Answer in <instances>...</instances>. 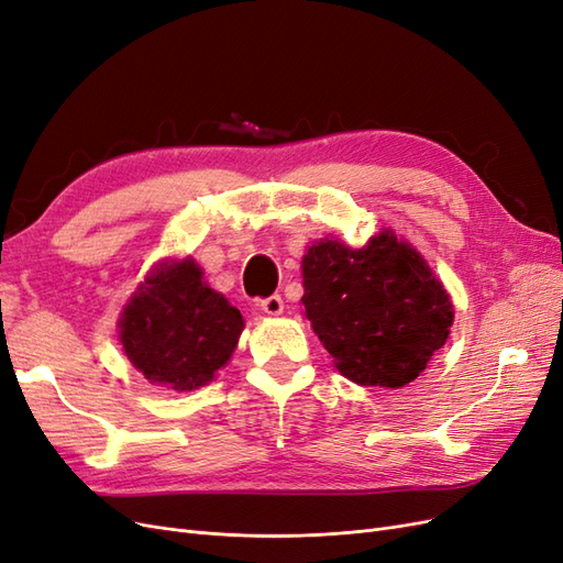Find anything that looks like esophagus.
<instances>
[{
    "label": "esophagus",
    "mask_w": 563,
    "mask_h": 563,
    "mask_svg": "<svg viewBox=\"0 0 563 563\" xmlns=\"http://www.w3.org/2000/svg\"><path fill=\"white\" fill-rule=\"evenodd\" d=\"M261 310H263L265 314H272V317L282 314V312H284V300H282V296L263 298V300H261Z\"/></svg>",
    "instance_id": "obj_1"
}]
</instances>
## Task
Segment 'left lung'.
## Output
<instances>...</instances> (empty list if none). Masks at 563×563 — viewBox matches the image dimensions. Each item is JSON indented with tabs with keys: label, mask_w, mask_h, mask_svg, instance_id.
Here are the masks:
<instances>
[{
	"label": "left lung",
	"mask_w": 563,
	"mask_h": 563,
	"mask_svg": "<svg viewBox=\"0 0 563 563\" xmlns=\"http://www.w3.org/2000/svg\"><path fill=\"white\" fill-rule=\"evenodd\" d=\"M302 288L305 317L335 368L356 385L413 383L451 333L444 284L391 230L362 249L319 240L302 255Z\"/></svg>",
	"instance_id": "1"
}]
</instances>
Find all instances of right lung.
<instances>
[{
	"mask_svg": "<svg viewBox=\"0 0 563 563\" xmlns=\"http://www.w3.org/2000/svg\"><path fill=\"white\" fill-rule=\"evenodd\" d=\"M242 312L192 261L159 263L119 317V343L143 376L176 391L213 380L240 343Z\"/></svg>",
	"mask_w": 563,
	"mask_h": 563,
	"instance_id": "obj_1",
	"label": "right lung"
}]
</instances>
